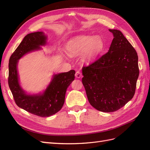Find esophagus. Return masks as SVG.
<instances>
[{
    "label": "esophagus",
    "instance_id": "1",
    "mask_svg": "<svg viewBox=\"0 0 150 150\" xmlns=\"http://www.w3.org/2000/svg\"><path fill=\"white\" fill-rule=\"evenodd\" d=\"M81 76H82V74H81V72H80V71H76V72L75 76L77 78H80L81 77Z\"/></svg>",
    "mask_w": 150,
    "mask_h": 150
}]
</instances>
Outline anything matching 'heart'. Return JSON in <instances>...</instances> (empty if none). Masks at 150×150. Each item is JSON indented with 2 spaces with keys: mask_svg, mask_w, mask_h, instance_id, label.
Returning <instances> with one entry per match:
<instances>
[{
  "mask_svg": "<svg viewBox=\"0 0 150 150\" xmlns=\"http://www.w3.org/2000/svg\"><path fill=\"white\" fill-rule=\"evenodd\" d=\"M103 48V40L98 36H79L71 40L66 45L67 51L71 55L84 52V56L88 59L96 57Z\"/></svg>",
  "mask_w": 150,
  "mask_h": 150,
  "instance_id": "b5f03b06",
  "label": "heart"
}]
</instances>
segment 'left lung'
Wrapping results in <instances>:
<instances>
[{"instance_id": "left-lung-1", "label": "left lung", "mask_w": 150, "mask_h": 150, "mask_svg": "<svg viewBox=\"0 0 150 150\" xmlns=\"http://www.w3.org/2000/svg\"><path fill=\"white\" fill-rule=\"evenodd\" d=\"M109 30L114 38L108 52L82 69L89 103L106 112L118 110L133 98L139 73L134 48L120 30Z\"/></svg>"}]
</instances>
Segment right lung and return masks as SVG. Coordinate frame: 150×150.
Here are the masks:
<instances>
[{"label": "right lung", "mask_w": 150, "mask_h": 150, "mask_svg": "<svg viewBox=\"0 0 150 150\" xmlns=\"http://www.w3.org/2000/svg\"><path fill=\"white\" fill-rule=\"evenodd\" d=\"M47 37L42 32L25 35L8 62V84L17 105L31 114L47 117L56 114L63 106L68 86L74 79L75 71L54 74L51 83L42 94H27L21 87L18 78V60L25 54L40 49L46 44Z\"/></svg>", "instance_id": "add662e5"}]
</instances>
